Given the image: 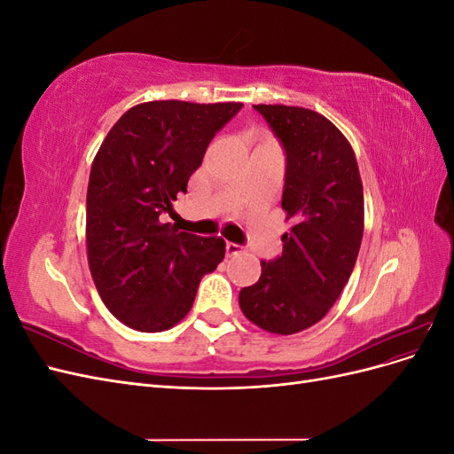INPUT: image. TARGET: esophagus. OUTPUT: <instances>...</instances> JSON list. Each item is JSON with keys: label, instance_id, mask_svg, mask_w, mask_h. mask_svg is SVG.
Here are the masks:
<instances>
[{"label": "esophagus", "instance_id": "34e87169", "mask_svg": "<svg viewBox=\"0 0 454 454\" xmlns=\"http://www.w3.org/2000/svg\"><path fill=\"white\" fill-rule=\"evenodd\" d=\"M225 250H227V255H229V257H235V255L242 254V246H240V244H235V242H227V244H225Z\"/></svg>", "mask_w": 454, "mask_h": 454}]
</instances>
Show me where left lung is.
<instances>
[{
  "instance_id": "left-lung-1",
  "label": "left lung",
  "mask_w": 454,
  "mask_h": 454,
  "mask_svg": "<svg viewBox=\"0 0 454 454\" xmlns=\"http://www.w3.org/2000/svg\"><path fill=\"white\" fill-rule=\"evenodd\" d=\"M286 151L282 208L294 219L282 255L261 261L242 287L246 318L277 335L320 322L347 286L364 237V187L352 145L324 115L297 106H254Z\"/></svg>"
}]
</instances>
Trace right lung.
Listing matches in <instances>:
<instances>
[{"label": "right lung", "instance_id": "right-lung-1", "mask_svg": "<svg viewBox=\"0 0 454 454\" xmlns=\"http://www.w3.org/2000/svg\"><path fill=\"white\" fill-rule=\"evenodd\" d=\"M240 102L157 100L130 107L96 153L87 191V255L104 305L144 333L170 329L193 307L225 240L160 223Z\"/></svg>", "mask_w": 454, "mask_h": 454}]
</instances>
